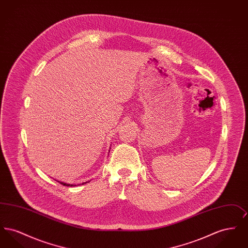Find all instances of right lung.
<instances>
[{"mask_svg":"<svg viewBox=\"0 0 248 248\" xmlns=\"http://www.w3.org/2000/svg\"><path fill=\"white\" fill-rule=\"evenodd\" d=\"M59 183H61L62 185H64V186H71V187H72V186H74L73 184H67V183H64V182H60V181H59ZM86 183V182H85ZM83 184H84V183H83Z\"/></svg>","mask_w":248,"mask_h":248,"instance_id":"right-lung-1","label":"right lung"}]
</instances>
